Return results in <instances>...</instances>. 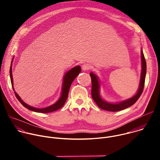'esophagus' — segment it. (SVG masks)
<instances>
[{"instance_id":"34e87169","label":"esophagus","mask_w":160,"mask_h":160,"mask_svg":"<svg viewBox=\"0 0 160 160\" xmlns=\"http://www.w3.org/2000/svg\"><path fill=\"white\" fill-rule=\"evenodd\" d=\"M82 70H88L90 69L91 68V66L90 65V64H88V63H85L82 65Z\"/></svg>"}]
</instances>
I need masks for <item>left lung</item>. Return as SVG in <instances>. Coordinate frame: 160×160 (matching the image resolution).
<instances>
[{
	"instance_id": "1",
	"label": "left lung",
	"mask_w": 160,
	"mask_h": 160,
	"mask_svg": "<svg viewBox=\"0 0 160 160\" xmlns=\"http://www.w3.org/2000/svg\"><path fill=\"white\" fill-rule=\"evenodd\" d=\"M141 61H142V71H141L139 87L138 92L136 93V94L133 97L116 104L109 103L102 99L99 94L100 83H99V79L98 77L93 73H90V76L91 77V81H92V90H91L92 97L94 101H95V102L101 109L109 111H118L131 106L138 100V99L140 98V96L142 93V91L144 87L145 78H146V62L144 54L142 51H141Z\"/></svg>"
}]
</instances>
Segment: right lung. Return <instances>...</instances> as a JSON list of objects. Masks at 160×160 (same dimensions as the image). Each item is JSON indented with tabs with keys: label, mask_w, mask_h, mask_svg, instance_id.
<instances>
[{
	"label": "right lung",
	"mask_w": 160,
	"mask_h": 160,
	"mask_svg": "<svg viewBox=\"0 0 160 160\" xmlns=\"http://www.w3.org/2000/svg\"><path fill=\"white\" fill-rule=\"evenodd\" d=\"M12 60H13V58H12ZM12 60L11 61L9 72H10V77H11V84H12V89L14 91L15 96H16V98L18 99V100L21 102V104L24 107H25L26 108H27V109H28L31 111L37 112L48 113V112H50L55 111L60 109L61 108H62L63 106V105L64 104V103H65V102H66V101L68 98V92H69V90H70V86H71L72 82H73L75 78L78 76V75L81 72L80 66H75V67L73 68L72 69H71L70 71H68V72H66V73L64 76L62 88V93H61V96L60 98L59 99V100L56 103H54V104H52L51 106H49L48 107L44 108H34V107H32V106H30L28 105L25 102L22 101L21 100V99L20 98V97L18 96V94L15 92V90H14V87H13V79H12Z\"/></svg>",
	"instance_id": "obj_1"
}]
</instances>
